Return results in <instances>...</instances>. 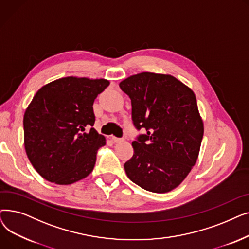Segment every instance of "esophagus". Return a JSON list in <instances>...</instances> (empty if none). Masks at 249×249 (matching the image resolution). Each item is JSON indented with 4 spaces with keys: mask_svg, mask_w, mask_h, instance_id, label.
Instances as JSON below:
<instances>
[{
    "mask_svg": "<svg viewBox=\"0 0 249 249\" xmlns=\"http://www.w3.org/2000/svg\"><path fill=\"white\" fill-rule=\"evenodd\" d=\"M111 139H112V141H113V142H115V143H118V142H121V141H123V139H122V138H118V137H115V136H112V137H111Z\"/></svg>",
    "mask_w": 249,
    "mask_h": 249,
    "instance_id": "esophagus-1",
    "label": "esophagus"
}]
</instances>
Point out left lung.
Returning <instances> with one entry per match:
<instances>
[{
    "instance_id": "obj_1",
    "label": "left lung",
    "mask_w": 249,
    "mask_h": 249,
    "mask_svg": "<svg viewBox=\"0 0 249 249\" xmlns=\"http://www.w3.org/2000/svg\"><path fill=\"white\" fill-rule=\"evenodd\" d=\"M119 86L131 99L134 126L146 131L132 142L126 175L146 191L171 192L192 171L204 135L194 91L171 74L154 72L133 74Z\"/></svg>"
}]
</instances>
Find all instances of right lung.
<instances>
[{"mask_svg":"<svg viewBox=\"0 0 249 249\" xmlns=\"http://www.w3.org/2000/svg\"><path fill=\"white\" fill-rule=\"evenodd\" d=\"M109 85L105 78L67 76L38 89L24 114V146L43 178L71 185L93 172L97 151L106 144L93 128V105Z\"/></svg>","mask_w":249,"mask_h":249,"instance_id":"obj_1","label":"right lung"}]
</instances>
